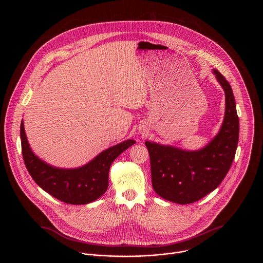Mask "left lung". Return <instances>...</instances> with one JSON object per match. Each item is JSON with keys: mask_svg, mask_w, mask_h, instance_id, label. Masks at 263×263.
Returning <instances> with one entry per match:
<instances>
[{"mask_svg": "<svg viewBox=\"0 0 263 263\" xmlns=\"http://www.w3.org/2000/svg\"><path fill=\"white\" fill-rule=\"evenodd\" d=\"M225 91V116L219 133L199 150L188 151L147 141L152 185L162 198L186 204L199 200L218 187L236 154L239 118L232 88L225 77L213 70Z\"/></svg>", "mask_w": 263, "mask_h": 263, "instance_id": "left-lung-1", "label": "left lung"}]
</instances>
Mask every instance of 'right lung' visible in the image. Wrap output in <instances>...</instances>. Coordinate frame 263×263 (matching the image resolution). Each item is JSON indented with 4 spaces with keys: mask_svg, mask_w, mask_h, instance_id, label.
Here are the masks:
<instances>
[{
    "mask_svg": "<svg viewBox=\"0 0 263 263\" xmlns=\"http://www.w3.org/2000/svg\"><path fill=\"white\" fill-rule=\"evenodd\" d=\"M21 147L25 166L39 187L69 204H87L105 193L113 161L130 146L126 140L98 154L87 164L77 168H59L37 157L27 141L23 119L20 126Z\"/></svg>",
    "mask_w": 263,
    "mask_h": 263,
    "instance_id": "add662e5",
    "label": "right lung"
}]
</instances>
